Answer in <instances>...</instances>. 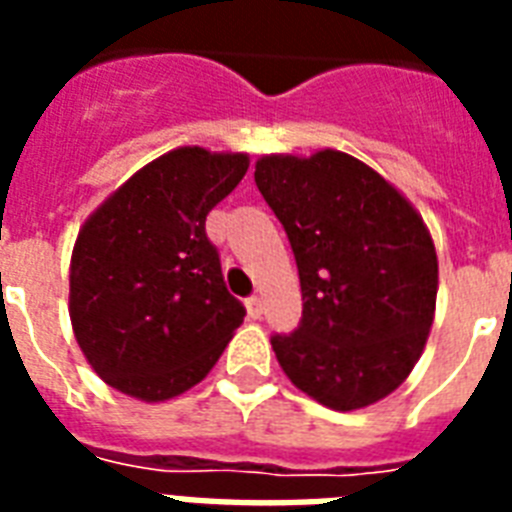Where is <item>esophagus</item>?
Segmentation results:
<instances>
[{
  "instance_id": "1",
  "label": "esophagus",
  "mask_w": 512,
  "mask_h": 512,
  "mask_svg": "<svg viewBox=\"0 0 512 512\" xmlns=\"http://www.w3.org/2000/svg\"><path fill=\"white\" fill-rule=\"evenodd\" d=\"M247 313H249V319H260V316H263V297H257V295L249 297Z\"/></svg>"
}]
</instances>
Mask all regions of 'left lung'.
Wrapping results in <instances>:
<instances>
[{
	"label": "left lung",
	"instance_id": "1",
	"mask_svg": "<svg viewBox=\"0 0 512 512\" xmlns=\"http://www.w3.org/2000/svg\"><path fill=\"white\" fill-rule=\"evenodd\" d=\"M255 183L295 252L303 319L273 335L281 369L319 404L350 412L409 377L438 292L436 247L414 207L340 151L263 156Z\"/></svg>",
	"mask_w": 512,
	"mask_h": 512
}]
</instances>
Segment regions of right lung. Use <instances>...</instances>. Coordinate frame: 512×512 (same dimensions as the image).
Segmentation results:
<instances>
[{
  "instance_id": "add662e5",
  "label": "right lung",
  "mask_w": 512,
  "mask_h": 512,
  "mask_svg": "<svg viewBox=\"0 0 512 512\" xmlns=\"http://www.w3.org/2000/svg\"><path fill=\"white\" fill-rule=\"evenodd\" d=\"M247 167L244 154L177 148L135 172L79 231L68 313L111 388L140 401L180 396L244 321L204 223Z\"/></svg>"
}]
</instances>
